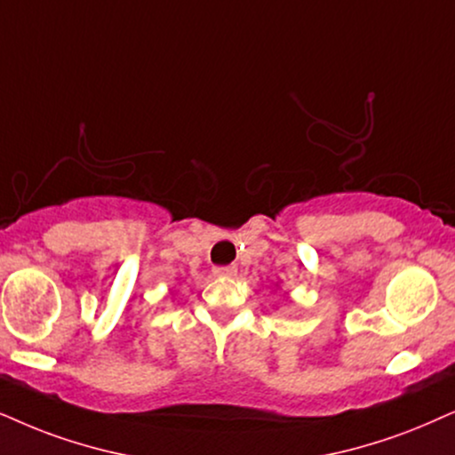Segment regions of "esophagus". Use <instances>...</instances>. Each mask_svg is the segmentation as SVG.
<instances>
[{
    "label": "esophagus",
    "mask_w": 455,
    "mask_h": 455,
    "mask_svg": "<svg viewBox=\"0 0 455 455\" xmlns=\"http://www.w3.org/2000/svg\"><path fill=\"white\" fill-rule=\"evenodd\" d=\"M214 275L216 277H224V279L235 277V275H237V267H216Z\"/></svg>",
    "instance_id": "esophagus-1"
}]
</instances>
